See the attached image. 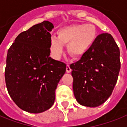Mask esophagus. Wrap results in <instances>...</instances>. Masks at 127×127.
I'll return each mask as SVG.
<instances>
[{
    "instance_id": "obj_1",
    "label": "esophagus",
    "mask_w": 127,
    "mask_h": 127,
    "mask_svg": "<svg viewBox=\"0 0 127 127\" xmlns=\"http://www.w3.org/2000/svg\"><path fill=\"white\" fill-rule=\"evenodd\" d=\"M66 72L67 73H71V69L70 68L69 64H68L67 65H66Z\"/></svg>"
}]
</instances>
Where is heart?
Here are the masks:
<instances>
[{"instance_id": "heart-1", "label": "heart", "mask_w": 127, "mask_h": 127, "mask_svg": "<svg viewBox=\"0 0 127 127\" xmlns=\"http://www.w3.org/2000/svg\"><path fill=\"white\" fill-rule=\"evenodd\" d=\"M97 31L92 24H78L64 27L57 32V38L50 40V50L55 57L60 58L64 46L67 45V51L72 57L83 56L95 42Z\"/></svg>"}]
</instances>
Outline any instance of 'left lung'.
<instances>
[{"instance_id":"1","label":"left lung","mask_w":127,"mask_h":127,"mask_svg":"<svg viewBox=\"0 0 127 127\" xmlns=\"http://www.w3.org/2000/svg\"><path fill=\"white\" fill-rule=\"evenodd\" d=\"M70 68L76 100L82 106L98 107L111 96L118 80L119 47L111 34H100L88 51Z\"/></svg>"}]
</instances>
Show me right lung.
I'll list each match as a JSON object with an SVG mask.
<instances>
[{
  "instance_id": "obj_1",
  "label": "right lung",
  "mask_w": 127,
  "mask_h": 127,
  "mask_svg": "<svg viewBox=\"0 0 127 127\" xmlns=\"http://www.w3.org/2000/svg\"><path fill=\"white\" fill-rule=\"evenodd\" d=\"M49 21L33 25L16 37L8 49L5 77L9 94L27 112L38 113L54 103L55 91L66 72V64L49 57Z\"/></svg>"
}]
</instances>
